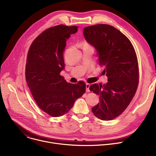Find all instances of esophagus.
Here are the masks:
<instances>
[{"label": "esophagus", "instance_id": "esophagus-1", "mask_svg": "<svg viewBox=\"0 0 156 156\" xmlns=\"http://www.w3.org/2000/svg\"><path fill=\"white\" fill-rule=\"evenodd\" d=\"M90 84H89L86 83V91H90Z\"/></svg>", "mask_w": 156, "mask_h": 156}]
</instances>
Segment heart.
<instances>
[{"label": "heart", "instance_id": "obj_1", "mask_svg": "<svg viewBox=\"0 0 156 156\" xmlns=\"http://www.w3.org/2000/svg\"><path fill=\"white\" fill-rule=\"evenodd\" d=\"M83 46H90L88 45V44L87 42H83Z\"/></svg>", "mask_w": 156, "mask_h": 156}]
</instances>
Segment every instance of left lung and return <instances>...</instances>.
<instances>
[{"label": "left lung", "mask_w": 156, "mask_h": 156, "mask_svg": "<svg viewBox=\"0 0 156 156\" xmlns=\"http://www.w3.org/2000/svg\"><path fill=\"white\" fill-rule=\"evenodd\" d=\"M83 34L96 49L99 65L105 66L103 72L108 77L107 84L90 87L100 101L92 112L101 120H112L124 112L136 92L140 76L136 54L129 39L112 26H89Z\"/></svg>", "instance_id": "left-lung-1"}]
</instances>
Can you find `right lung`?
Wrapping results in <instances>:
<instances>
[{
    "label": "right lung",
    "mask_w": 156,
    "mask_h": 156,
    "mask_svg": "<svg viewBox=\"0 0 156 156\" xmlns=\"http://www.w3.org/2000/svg\"><path fill=\"white\" fill-rule=\"evenodd\" d=\"M78 28L63 25L49 28L33 41L28 52L25 69L28 86L38 107L51 117L67 113L86 92L84 81L71 84L60 75L65 65L66 39Z\"/></svg>",
    "instance_id": "right-lung-1"
}]
</instances>
